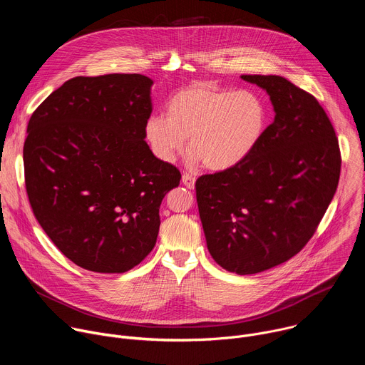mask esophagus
Wrapping results in <instances>:
<instances>
[{
	"instance_id": "esophagus-1",
	"label": "esophagus",
	"mask_w": 365,
	"mask_h": 365,
	"mask_svg": "<svg viewBox=\"0 0 365 365\" xmlns=\"http://www.w3.org/2000/svg\"><path fill=\"white\" fill-rule=\"evenodd\" d=\"M195 176H192V175H189V173H183V176H182V182H183V185L187 187V189H193L195 187Z\"/></svg>"
}]
</instances>
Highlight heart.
Listing matches in <instances>:
<instances>
[{
	"mask_svg": "<svg viewBox=\"0 0 365 365\" xmlns=\"http://www.w3.org/2000/svg\"><path fill=\"white\" fill-rule=\"evenodd\" d=\"M264 102L251 91H234L212 82H193L168 101L166 115L145 123V138L162 162L172 163L185 147L190 162L211 170L241 163L266 130Z\"/></svg>",
	"mask_w": 365,
	"mask_h": 365,
	"instance_id": "1",
	"label": "heart"
}]
</instances>
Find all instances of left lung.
Masks as SVG:
<instances>
[{"label":"left lung","instance_id":"obj_1","mask_svg":"<svg viewBox=\"0 0 365 365\" xmlns=\"http://www.w3.org/2000/svg\"><path fill=\"white\" fill-rule=\"evenodd\" d=\"M276 111L247 158L195 183L207 250L225 270L254 274L296 255L314 237L341 173L338 137L318 99L276 75H242Z\"/></svg>","mask_w":365,"mask_h":365}]
</instances>
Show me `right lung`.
Segmentation results:
<instances>
[{"label":"right lung","mask_w":365,"mask_h":365,"mask_svg":"<svg viewBox=\"0 0 365 365\" xmlns=\"http://www.w3.org/2000/svg\"><path fill=\"white\" fill-rule=\"evenodd\" d=\"M153 81L140 73L76 76L27 125L24 180L36 220L76 266L124 273L158 240L165 195L180 172L145 143Z\"/></svg>","instance_id":"add662e5"}]
</instances>
